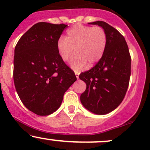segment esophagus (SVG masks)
Listing matches in <instances>:
<instances>
[{
  "mask_svg": "<svg viewBox=\"0 0 150 150\" xmlns=\"http://www.w3.org/2000/svg\"><path fill=\"white\" fill-rule=\"evenodd\" d=\"M75 76H76V77H77V79H79V75H80V73H79L78 72H75Z\"/></svg>",
  "mask_w": 150,
  "mask_h": 150,
  "instance_id": "34e87169",
  "label": "esophagus"
}]
</instances>
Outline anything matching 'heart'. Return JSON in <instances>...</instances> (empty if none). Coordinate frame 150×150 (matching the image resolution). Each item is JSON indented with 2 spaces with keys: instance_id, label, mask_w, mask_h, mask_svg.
<instances>
[{
  "instance_id": "1",
  "label": "heart",
  "mask_w": 150,
  "mask_h": 150,
  "mask_svg": "<svg viewBox=\"0 0 150 150\" xmlns=\"http://www.w3.org/2000/svg\"><path fill=\"white\" fill-rule=\"evenodd\" d=\"M107 45L106 32L100 27H89L75 25L66 32L65 39L60 38L56 49L63 61H69L73 55L76 56L70 62L72 69L80 71L87 66H94L104 56Z\"/></svg>"
}]
</instances>
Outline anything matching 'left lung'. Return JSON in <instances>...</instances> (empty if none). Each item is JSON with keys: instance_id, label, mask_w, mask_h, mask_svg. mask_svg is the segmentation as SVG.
<instances>
[{"instance_id": "left-lung-1", "label": "left lung", "mask_w": 150, "mask_h": 150, "mask_svg": "<svg viewBox=\"0 0 150 150\" xmlns=\"http://www.w3.org/2000/svg\"><path fill=\"white\" fill-rule=\"evenodd\" d=\"M88 24L104 29L107 45L95 66L79 76L87 85L80 101L90 112L105 115L116 109L125 97L130 77L131 58L125 38L114 27L103 21Z\"/></svg>"}]
</instances>
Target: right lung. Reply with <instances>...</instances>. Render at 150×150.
I'll list each match as a JSON object with an SVG mask.
<instances>
[{
    "label": "right lung",
    "mask_w": 150,
    "mask_h": 150,
    "mask_svg": "<svg viewBox=\"0 0 150 150\" xmlns=\"http://www.w3.org/2000/svg\"><path fill=\"white\" fill-rule=\"evenodd\" d=\"M67 26L38 22L22 36L15 46V89L23 104L39 116L55 112L61 106L65 92L77 80L56 49Z\"/></svg>",
    "instance_id": "right-lung-1"
}]
</instances>
